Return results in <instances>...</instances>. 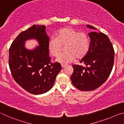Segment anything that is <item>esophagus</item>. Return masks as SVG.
I'll use <instances>...</instances> for the list:
<instances>
[{
	"label": "esophagus",
	"instance_id": "obj_1",
	"mask_svg": "<svg viewBox=\"0 0 124 124\" xmlns=\"http://www.w3.org/2000/svg\"><path fill=\"white\" fill-rule=\"evenodd\" d=\"M62 68H65V67H66V66H67V65L62 64Z\"/></svg>",
	"mask_w": 124,
	"mask_h": 124
}]
</instances>
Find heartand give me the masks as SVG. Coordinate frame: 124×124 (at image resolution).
Returning a JSON list of instances; mask_svg holds the SVG:
<instances>
[{"label": "heart", "mask_w": 124, "mask_h": 124, "mask_svg": "<svg viewBox=\"0 0 124 124\" xmlns=\"http://www.w3.org/2000/svg\"><path fill=\"white\" fill-rule=\"evenodd\" d=\"M90 41L85 32H79L71 27H64L56 32V37H51L48 42L50 53L58 56L62 51V46H66V52L61 54L56 60L61 63H69L76 58L81 59L85 56L90 48Z\"/></svg>", "instance_id": "b5f03b06"}]
</instances>
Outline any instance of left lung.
Wrapping results in <instances>:
<instances>
[{"instance_id": "obj_1", "label": "left lung", "mask_w": 124, "mask_h": 124, "mask_svg": "<svg viewBox=\"0 0 124 124\" xmlns=\"http://www.w3.org/2000/svg\"><path fill=\"white\" fill-rule=\"evenodd\" d=\"M88 28L96 29L93 26ZM90 48L80 61L86 67L73 65L71 77L73 85L82 91H92L105 83L112 70L114 61V50L109 38L102 32H91Z\"/></svg>"}]
</instances>
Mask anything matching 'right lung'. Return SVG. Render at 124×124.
Instances as JSON below:
<instances>
[{
    "instance_id": "1",
    "label": "right lung",
    "mask_w": 124,
    "mask_h": 124,
    "mask_svg": "<svg viewBox=\"0 0 124 124\" xmlns=\"http://www.w3.org/2000/svg\"><path fill=\"white\" fill-rule=\"evenodd\" d=\"M45 29V25H33L21 32L9 48L8 65L12 77L23 89L35 95L51 89L62 69L60 63L51 62ZM33 38L39 41V46L29 51L24 47L25 41Z\"/></svg>"
}]
</instances>
